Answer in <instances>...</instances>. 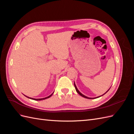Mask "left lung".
Segmentation results:
<instances>
[{
	"label": "left lung",
	"mask_w": 134,
	"mask_h": 134,
	"mask_svg": "<svg viewBox=\"0 0 134 134\" xmlns=\"http://www.w3.org/2000/svg\"><path fill=\"white\" fill-rule=\"evenodd\" d=\"M74 86H75V90H76V91L77 92V93H78V94H79V95H80L81 96H82V97H84V98H88V99H93V98H89V97H86V96H85L84 95L82 94V93H80V92H79V91H78V89H77V88H76V86H75V83H74ZM109 90H109H108V91H107V92H106V93H104V94H106V93H107V92H108V91ZM104 94H103V95H104ZM103 95H102V96H103ZM99 97H100V96H99ZM96 98H98V97H96Z\"/></svg>",
	"instance_id": "left-lung-1"
}]
</instances>
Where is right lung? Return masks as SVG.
I'll use <instances>...</instances> for the list:
<instances>
[{
  "mask_svg": "<svg viewBox=\"0 0 134 134\" xmlns=\"http://www.w3.org/2000/svg\"><path fill=\"white\" fill-rule=\"evenodd\" d=\"M52 94H53V93H52ZM52 94H51V95H50L49 96H48V97H45V98H40V99H35V98H30V97H28V98H30V99H34V100H43V99H47V98H50V97L52 95Z\"/></svg>",
  "mask_w": 134,
  "mask_h": 134,
  "instance_id": "right-lung-1",
  "label": "right lung"
}]
</instances>
